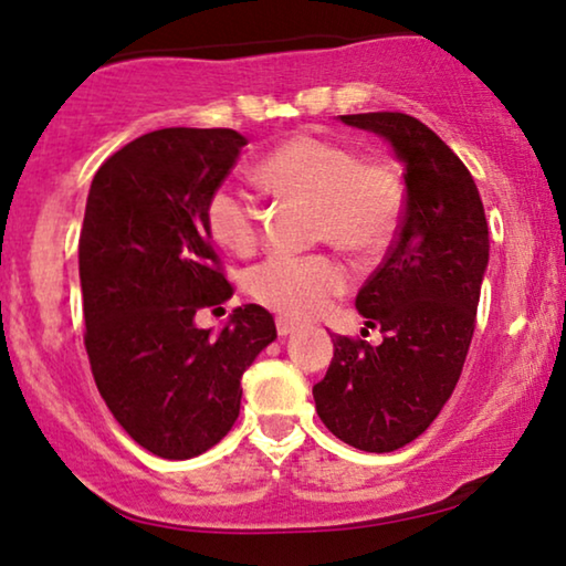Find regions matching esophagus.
<instances>
[{
  "mask_svg": "<svg viewBox=\"0 0 566 566\" xmlns=\"http://www.w3.org/2000/svg\"><path fill=\"white\" fill-rule=\"evenodd\" d=\"M275 329H277V335H281V337H289V335H293V332L298 329V324L291 322V319H285V316H277Z\"/></svg>",
  "mask_w": 566,
  "mask_h": 566,
  "instance_id": "1",
  "label": "esophagus"
}]
</instances>
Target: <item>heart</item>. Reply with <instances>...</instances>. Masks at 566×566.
<instances>
[{
	"instance_id": "b5f03b06",
	"label": "heart",
	"mask_w": 566,
	"mask_h": 566,
	"mask_svg": "<svg viewBox=\"0 0 566 566\" xmlns=\"http://www.w3.org/2000/svg\"><path fill=\"white\" fill-rule=\"evenodd\" d=\"M258 180L275 196L316 208V237L353 252H378L397 237L405 213V185L397 169L335 138L296 134L258 165ZM211 237L223 250L250 254L260 242V213L229 185L206 206ZM350 285V270L332 254H275L247 277L252 298L291 319L322 314Z\"/></svg>"
}]
</instances>
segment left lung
Masks as SVG:
<instances>
[{"label": "left lung", "instance_id": "8db88e82", "mask_svg": "<svg viewBox=\"0 0 566 566\" xmlns=\"http://www.w3.org/2000/svg\"><path fill=\"white\" fill-rule=\"evenodd\" d=\"M339 120L394 146L407 198L397 239L355 298L384 343L335 335L314 401L332 436L358 451L389 453L422 436L459 384L490 262V229L474 177L424 123L405 113Z\"/></svg>", "mask_w": 566, "mask_h": 566}]
</instances>
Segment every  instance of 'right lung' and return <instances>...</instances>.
<instances>
[{
    "label": "right lung",
    "instance_id": "add662e5",
    "mask_svg": "<svg viewBox=\"0 0 566 566\" xmlns=\"http://www.w3.org/2000/svg\"><path fill=\"white\" fill-rule=\"evenodd\" d=\"M247 144L231 128H161L103 161L80 234L84 347L115 420L159 459H192L231 430L242 374L277 337L234 308L219 335L196 312L231 298L206 206Z\"/></svg>",
    "mask_w": 566,
    "mask_h": 566
}]
</instances>
